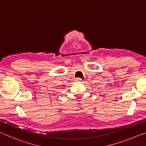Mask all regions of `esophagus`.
Masks as SVG:
<instances>
[{"mask_svg": "<svg viewBox=\"0 0 146 146\" xmlns=\"http://www.w3.org/2000/svg\"><path fill=\"white\" fill-rule=\"evenodd\" d=\"M75 80H76V82H82V80L80 78H76L75 79Z\"/></svg>", "mask_w": 146, "mask_h": 146, "instance_id": "obj_1", "label": "esophagus"}]
</instances>
